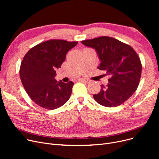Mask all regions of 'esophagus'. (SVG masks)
<instances>
[{
  "label": "esophagus",
  "instance_id": "34e87169",
  "mask_svg": "<svg viewBox=\"0 0 159 159\" xmlns=\"http://www.w3.org/2000/svg\"><path fill=\"white\" fill-rule=\"evenodd\" d=\"M80 82H82L84 83H87V84H89V83L91 82V81L89 80H88V79H80L79 80Z\"/></svg>",
  "mask_w": 159,
  "mask_h": 159
}]
</instances>
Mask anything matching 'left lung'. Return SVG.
I'll list each match as a JSON object with an SVG mask.
<instances>
[{
	"label": "left lung",
	"instance_id": "8db88e82",
	"mask_svg": "<svg viewBox=\"0 0 159 159\" xmlns=\"http://www.w3.org/2000/svg\"><path fill=\"white\" fill-rule=\"evenodd\" d=\"M82 43L94 48L101 62L98 68L108 75V84L93 95L103 106L116 107L134 93L138 88L142 72L140 58L131 46L107 36L84 40Z\"/></svg>",
	"mask_w": 159,
	"mask_h": 159
}]
</instances>
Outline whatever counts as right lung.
<instances>
[{
	"label": "right lung",
	"instance_id": "right-lung-1",
	"mask_svg": "<svg viewBox=\"0 0 159 159\" xmlns=\"http://www.w3.org/2000/svg\"><path fill=\"white\" fill-rule=\"evenodd\" d=\"M77 43L49 40L33 47L24 55L20 77L26 93L38 106L52 110L63 106L70 98L74 83L57 82L55 70L61 68L67 53Z\"/></svg>",
	"mask_w": 159,
	"mask_h": 159
}]
</instances>
